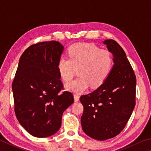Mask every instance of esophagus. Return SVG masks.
Instances as JSON below:
<instances>
[{
    "label": "esophagus",
    "instance_id": "esophagus-1",
    "mask_svg": "<svg viewBox=\"0 0 151 151\" xmlns=\"http://www.w3.org/2000/svg\"><path fill=\"white\" fill-rule=\"evenodd\" d=\"M79 98H80V96H79L77 94H74V98H75V102H78V101L79 100Z\"/></svg>",
    "mask_w": 151,
    "mask_h": 151
}]
</instances>
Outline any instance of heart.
Masks as SVG:
<instances>
[{
	"label": "heart",
	"instance_id": "1",
	"mask_svg": "<svg viewBox=\"0 0 151 151\" xmlns=\"http://www.w3.org/2000/svg\"><path fill=\"white\" fill-rule=\"evenodd\" d=\"M68 52L69 58L61 56L57 64L60 76L65 83L72 80L78 69V77L66 85L68 90L81 92L90 85L96 88L108 77L113 66L110 52L87 43L71 45Z\"/></svg>",
	"mask_w": 151,
	"mask_h": 151
}]
</instances>
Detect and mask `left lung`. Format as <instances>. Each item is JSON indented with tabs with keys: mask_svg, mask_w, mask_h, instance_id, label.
Returning <instances> with one entry per match:
<instances>
[{
	"mask_svg": "<svg viewBox=\"0 0 151 151\" xmlns=\"http://www.w3.org/2000/svg\"><path fill=\"white\" fill-rule=\"evenodd\" d=\"M113 54L114 66L96 90L80 98L81 125L88 136L99 141L121 133L135 106L136 76L122 47L113 40L103 42Z\"/></svg>",
	"mask_w": 151,
	"mask_h": 151,
	"instance_id": "1",
	"label": "left lung"
}]
</instances>
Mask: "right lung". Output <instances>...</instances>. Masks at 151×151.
I'll return each mask as SVG.
<instances>
[{"label": "right lung", "instance_id": "obj_1", "mask_svg": "<svg viewBox=\"0 0 151 151\" xmlns=\"http://www.w3.org/2000/svg\"><path fill=\"white\" fill-rule=\"evenodd\" d=\"M64 47L57 41L39 42L22 55L12 84L14 111L20 125L36 137H47L61 127L63 111L74 102L65 91L57 64Z\"/></svg>", "mask_w": 151, "mask_h": 151}]
</instances>
